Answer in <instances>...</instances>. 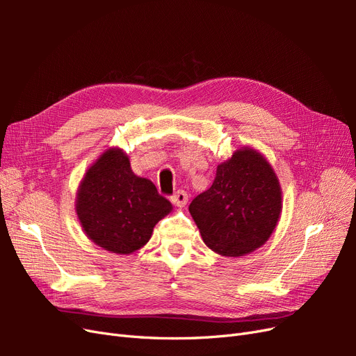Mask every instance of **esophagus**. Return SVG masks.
<instances>
[{"mask_svg":"<svg viewBox=\"0 0 356 356\" xmlns=\"http://www.w3.org/2000/svg\"><path fill=\"white\" fill-rule=\"evenodd\" d=\"M170 200H172V203L175 204V207L182 208V207H186L187 202H188V195L184 190H178L175 195L170 197Z\"/></svg>","mask_w":356,"mask_h":356,"instance_id":"obj_1","label":"esophagus"}]
</instances>
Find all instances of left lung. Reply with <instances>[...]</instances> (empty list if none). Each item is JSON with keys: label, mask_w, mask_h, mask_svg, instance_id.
I'll return each instance as SVG.
<instances>
[{"label": "left lung", "mask_w": 356, "mask_h": 356, "mask_svg": "<svg viewBox=\"0 0 356 356\" xmlns=\"http://www.w3.org/2000/svg\"><path fill=\"white\" fill-rule=\"evenodd\" d=\"M188 211L203 242L224 257H242L266 243L282 211V190L270 163L243 147L217 166L212 186Z\"/></svg>", "instance_id": "1"}]
</instances>
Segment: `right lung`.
Instances as JSON below:
<instances>
[{
    "instance_id": "add662e5",
    "label": "right lung",
    "mask_w": 356,
    "mask_h": 356,
    "mask_svg": "<svg viewBox=\"0 0 356 356\" xmlns=\"http://www.w3.org/2000/svg\"><path fill=\"white\" fill-rule=\"evenodd\" d=\"M75 211L92 242L114 254H132L149 241L172 204L152 181L134 174L123 149L110 148L86 172Z\"/></svg>"
}]
</instances>
